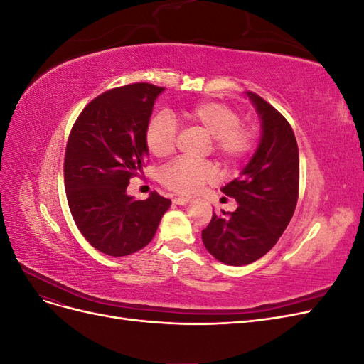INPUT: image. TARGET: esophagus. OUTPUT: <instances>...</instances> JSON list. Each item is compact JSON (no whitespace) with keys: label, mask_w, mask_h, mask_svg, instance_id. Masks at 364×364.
Listing matches in <instances>:
<instances>
[{"label":"esophagus","mask_w":364,"mask_h":364,"mask_svg":"<svg viewBox=\"0 0 364 364\" xmlns=\"http://www.w3.org/2000/svg\"><path fill=\"white\" fill-rule=\"evenodd\" d=\"M190 202H191L190 197H174V199H173V203H176V205H181V206H183V205H188Z\"/></svg>","instance_id":"34e87169"}]
</instances>
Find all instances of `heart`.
Returning a JSON list of instances; mask_svg holds the SVG:
<instances>
[{"label": "heart", "mask_w": 364, "mask_h": 364, "mask_svg": "<svg viewBox=\"0 0 364 364\" xmlns=\"http://www.w3.org/2000/svg\"><path fill=\"white\" fill-rule=\"evenodd\" d=\"M186 124L200 129L211 136L214 155L226 165L243 159L255 142L253 127L240 123V114L220 102H202L182 111ZM144 141L149 151L156 158L170 156L176 144V127L165 114L153 117L146 127ZM215 179V170L209 162L178 159L161 173L162 183L174 193L194 194Z\"/></svg>", "instance_id": "obj_1"}]
</instances>
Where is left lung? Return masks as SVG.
Instances as JSON below:
<instances>
[{"label": "left lung", "mask_w": 364, "mask_h": 364, "mask_svg": "<svg viewBox=\"0 0 364 364\" xmlns=\"http://www.w3.org/2000/svg\"><path fill=\"white\" fill-rule=\"evenodd\" d=\"M246 97L261 121L259 144L238 178L222 188L238 203L235 211L214 213L202 230L206 250L228 266L266 255L289 226L299 194V150L289 121L259 95Z\"/></svg>", "instance_id": "obj_1"}]
</instances>
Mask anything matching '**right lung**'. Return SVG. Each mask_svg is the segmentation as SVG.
Returning a JSON list of instances; mask_svg holds the SVG:
<instances>
[{
    "label": "right lung",
    "instance_id": "1",
    "mask_svg": "<svg viewBox=\"0 0 364 364\" xmlns=\"http://www.w3.org/2000/svg\"><path fill=\"white\" fill-rule=\"evenodd\" d=\"M164 87L126 85L106 91L77 118L65 151V190L74 222L87 243L109 257L132 255L155 237L170 199L127 194L142 171L153 105Z\"/></svg>",
    "mask_w": 364,
    "mask_h": 364
}]
</instances>
